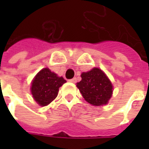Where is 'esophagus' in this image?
Segmentation results:
<instances>
[{
	"mask_svg": "<svg viewBox=\"0 0 149 149\" xmlns=\"http://www.w3.org/2000/svg\"><path fill=\"white\" fill-rule=\"evenodd\" d=\"M69 82H71V83H76L77 82V78H72L71 80H69Z\"/></svg>",
	"mask_w": 149,
	"mask_h": 149,
	"instance_id": "obj_1",
	"label": "esophagus"
}]
</instances>
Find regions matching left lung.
<instances>
[{"label": "left lung", "mask_w": 149, "mask_h": 149, "mask_svg": "<svg viewBox=\"0 0 149 149\" xmlns=\"http://www.w3.org/2000/svg\"><path fill=\"white\" fill-rule=\"evenodd\" d=\"M81 81L77 87L84 100L94 106L104 105L112 95V84L106 74L101 69L93 68L81 75Z\"/></svg>", "instance_id": "obj_1"}]
</instances>
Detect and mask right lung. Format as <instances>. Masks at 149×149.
I'll use <instances>...</instances> for the list:
<instances>
[{
	"label": "right lung",
	"instance_id": "right-lung-1",
	"mask_svg": "<svg viewBox=\"0 0 149 149\" xmlns=\"http://www.w3.org/2000/svg\"><path fill=\"white\" fill-rule=\"evenodd\" d=\"M66 81L48 68L41 69L32 81L31 93L34 100L40 106H46L57 97L59 88Z\"/></svg>",
	"mask_w": 149,
	"mask_h": 149
}]
</instances>
